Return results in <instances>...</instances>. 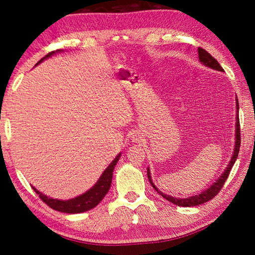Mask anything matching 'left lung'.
<instances>
[{
	"label": "left lung",
	"instance_id": "8db88e82",
	"mask_svg": "<svg viewBox=\"0 0 255 255\" xmlns=\"http://www.w3.org/2000/svg\"><path fill=\"white\" fill-rule=\"evenodd\" d=\"M198 54H199V59L202 64H205L206 66H208L210 68H213V70H217L219 72H223V67L219 65V63L216 60L213 56H211L208 51L205 50L204 48H198ZM236 109L237 112H239V101H237L236 99ZM240 146H241V128H240V118H239V114H237V117H236V141H235V148H234V155H233V157L231 158V162L228 164L227 169L225 170V172L222 174L221 178H219L216 182L210 185V188H208L207 190H205L204 192L199 193V195H196V196H192L190 198H174V197H171L169 195H165V193H163L162 191H159V190L155 187L154 183L152 182V179H150V174H149V170L147 169V176H148V180L150 184L153 185V188L156 190V191L161 195L163 198H165L166 200H169L172 204H174L176 206H181V207H193V206H199L201 204H205V202L209 201L215 198V196L218 195V192L221 191L224 183H225V181L227 180L228 175H230V172L232 170L233 165H234V163L236 161L237 156H239V152H240Z\"/></svg>",
	"mask_w": 255,
	"mask_h": 255
}]
</instances>
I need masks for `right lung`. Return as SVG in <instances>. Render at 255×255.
Here are the masks:
<instances>
[{
    "label": "right lung",
    "instance_id": "right-lung-1",
    "mask_svg": "<svg viewBox=\"0 0 255 255\" xmlns=\"http://www.w3.org/2000/svg\"><path fill=\"white\" fill-rule=\"evenodd\" d=\"M54 53L55 51H50L49 54H47L45 57L41 58L38 63H40L41 60L49 57V56H51ZM119 158H120V154H118V156L109 164V166H108L106 171L103 172L102 175L100 176V179L98 180V182L94 184L89 191H86L85 193H83V195H81L79 197L73 198V199L66 200V201L53 199V198H49L45 195H42V193L38 191L36 188L32 187V189L33 191L39 196L40 199L44 201L46 205H48L50 208H53L57 211H62V213H66V214L84 213V211L92 209L100 204V201L105 198L108 191H109L111 181H112V172H114L116 164H117V162L119 161Z\"/></svg>",
    "mask_w": 255,
    "mask_h": 255
}]
</instances>
